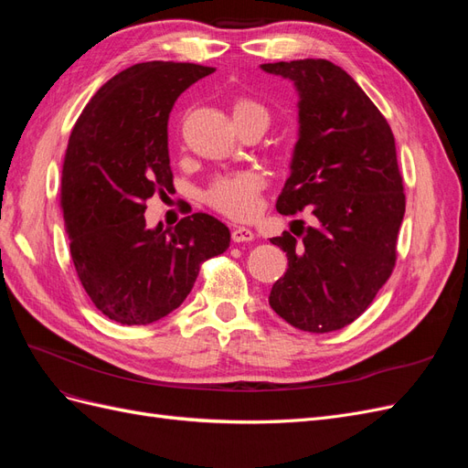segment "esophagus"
Here are the masks:
<instances>
[{"mask_svg": "<svg viewBox=\"0 0 468 468\" xmlns=\"http://www.w3.org/2000/svg\"><path fill=\"white\" fill-rule=\"evenodd\" d=\"M232 239H234V242H251L253 232L250 229H246V226H234Z\"/></svg>", "mask_w": 468, "mask_h": 468, "instance_id": "1", "label": "esophagus"}]
</instances>
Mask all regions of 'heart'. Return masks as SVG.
<instances>
[{"instance_id": "obj_1", "label": "heart", "mask_w": 468, "mask_h": 468, "mask_svg": "<svg viewBox=\"0 0 468 468\" xmlns=\"http://www.w3.org/2000/svg\"><path fill=\"white\" fill-rule=\"evenodd\" d=\"M246 117H261L269 122V111L256 99L242 97L232 105V119L236 122ZM261 186V176L256 172L224 174L210 181L205 191V201L226 217L244 220L256 212Z\"/></svg>"}]
</instances>
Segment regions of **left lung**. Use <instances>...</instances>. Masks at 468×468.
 <instances>
[{
  "mask_svg": "<svg viewBox=\"0 0 468 468\" xmlns=\"http://www.w3.org/2000/svg\"><path fill=\"white\" fill-rule=\"evenodd\" d=\"M299 91V140L277 210L308 208L313 226L271 238L289 269L269 304L291 325L325 334L357 320L396 263L406 210L394 134L346 69L322 60L261 64Z\"/></svg>",
  "mask_w": 468,
  "mask_h": 468,
  "instance_id": "1",
  "label": "left lung"
}]
</instances>
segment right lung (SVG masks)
<instances>
[{"label": "right lung", "instance_id": "obj_1", "mask_svg": "<svg viewBox=\"0 0 468 468\" xmlns=\"http://www.w3.org/2000/svg\"><path fill=\"white\" fill-rule=\"evenodd\" d=\"M215 68L143 62L122 69L81 111L62 165L60 207L69 256L97 310L122 325L167 316L191 292L201 263L230 246L205 212L174 229L146 226V201L174 186L167 119L177 97Z\"/></svg>", "mask_w": 468, "mask_h": 468}]
</instances>
